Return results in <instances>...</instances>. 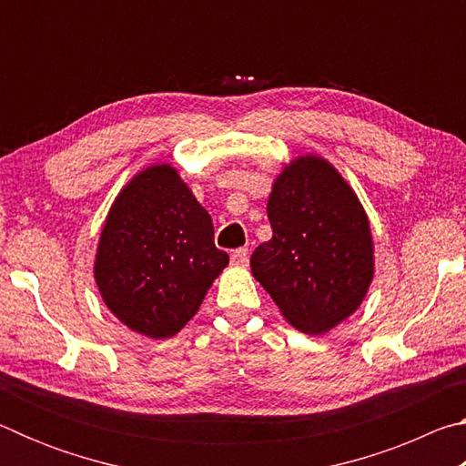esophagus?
I'll use <instances>...</instances> for the list:
<instances>
[{
    "mask_svg": "<svg viewBox=\"0 0 466 466\" xmlns=\"http://www.w3.org/2000/svg\"><path fill=\"white\" fill-rule=\"evenodd\" d=\"M230 261L236 267H244L248 263V248H236L230 252Z\"/></svg>",
    "mask_w": 466,
    "mask_h": 466,
    "instance_id": "obj_1",
    "label": "esophagus"
}]
</instances>
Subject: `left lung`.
<instances>
[{
  "mask_svg": "<svg viewBox=\"0 0 466 466\" xmlns=\"http://www.w3.org/2000/svg\"><path fill=\"white\" fill-rule=\"evenodd\" d=\"M273 238L250 257L252 275L289 325L327 333L364 299L374 275L368 216L327 160L299 156L267 203Z\"/></svg>",
  "mask_w": 466,
  "mask_h": 466,
  "instance_id": "obj_1",
  "label": "left lung"
}]
</instances>
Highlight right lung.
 Returning a JSON list of instances; mask_svg holds the SVG:
<instances>
[{
    "instance_id": "add662e5",
    "label": "right lung",
    "mask_w": 466,
    "mask_h": 466,
    "mask_svg": "<svg viewBox=\"0 0 466 466\" xmlns=\"http://www.w3.org/2000/svg\"><path fill=\"white\" fill-rule=\"evenodd\" d=\"M226 265L211 216L170 164H157L139 172L110 208L94 278L116 319L164 339L195 317Z\"/></svg>"
}]
</instances>
